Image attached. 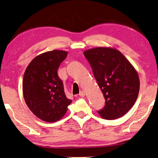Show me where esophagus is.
<instances>
[{"label":"esophagus","mask_w":158,"mask_h":158,"mask_svg":"<svg viewBox=\"0 0 158 158\" xmlns=\"http://www.w3.org/2000/svg\"><path fill=\"white\" fill-rule=\"evenodd\" d=\"M85 94H86V92H85V91H83V90H81V92H80V94H79V95L81 96V97H84V96H85Z\"/></svg>","instance_id":"obj_1"}]
</instances>
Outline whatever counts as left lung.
<instances>
[{"label": "left lung", "mask_w": 158, "mask_h": 158, "mask_svg": "<svg viewBox=\"0 0 158 158\" xmlns=\"http://www.w3.org/2000/svg\"><path fill=\"white\" fill-rule=\"evenodd\" d=\"M83 55L106 100L105 106L98 112L99 115L106 120L123 117L138 98L140 79L137 70L115 48L96 47L85 50Z\"/></svg>", "instance_id": "1"}]
</instances>
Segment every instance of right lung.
<instances>
[{"mask_svg":"<svg viewBox=\"0 0 158 158\" xmlns=\"http://www.w3.org/2000/svg\"><path fill=\"white\" fill-rule=\"evenodd\" d=\"M67 55L64 50L40 54L29 63L24 72V101L31 112L44 121L53 123L61 119L72 103L57 75L59 66Z\"/></svg>","mask_w":158,"mask_h":158,"instance_id":"right-lung-1","label":"right lung"}]
</instances>
